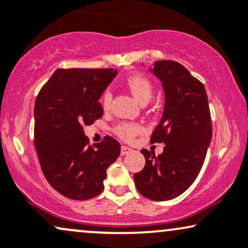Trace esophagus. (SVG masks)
<instances>
[{"label":"esophagus","instance_id":"esophagus-1","mask_svg":"<svg viewBox=\"0 0 248 248\" xmlns=\"http://www.w3.org/2000/svg\"><path fill=\"white\" fill-rule=\"evenodd\" d=\"M130 152H133V149H131V147H129V146H124V145H122L121 146V155H129Z\"/></svg>","mask_w":248,"mask_h":248}]
</instances>
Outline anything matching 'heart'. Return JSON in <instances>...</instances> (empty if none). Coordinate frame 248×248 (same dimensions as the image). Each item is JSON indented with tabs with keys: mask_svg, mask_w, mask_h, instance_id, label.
Listing matches in <instances>:
<instances>
[{
	"mask_svg": "<svg viewBox=\"0 0 248 248\" xmlns=\"http://www.w3.org/2000/svg\"><path fill=\"white\" fill-rule=\"evenodd\" d=\"M126 84L133 96L142 104H145L151 99L155 92V86H153L152 81L142 73H134L127 77ZM112 101V93L108 89L104 90L101 97V103L104 108H108L111 105ZM143 128L140 124L136 122H128L124 121L118 124L114 127V133L118 135L120 139L124 140H131L136 135L142 133Z\"/></svg>",
	"mask_w": 248,
	"mask_h": 248,
	"instance_id": "b5f03b06",
	"label": "heart"
}]
</instances>
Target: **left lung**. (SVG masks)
Returning a JSON list of instances; mask_svg holds the SVG:
<instances>
[{"mask_svg": "<svg viewBox=\"0 0 248 248\" xmlns=\"http://www.w3.org/2000/svg\"><path fill=\"white\" fill-rule=\"evenodd\" d=\"M153 74L165 90L164 114L151 143H164L158 156L143 149L145 166L134 175L136 189L156 202L176 198L200 173L212 140V119L205 87L183 65L158 61Z\"/></svg>", "mask_w": 248, "mask_h": 248, "instance_id": "obj_1", "label": "left lung"}]
</instances>
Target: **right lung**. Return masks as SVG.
Wrapping results in <instances>:
<instances>
[{
    "mask_svg": "<svg viewBox=\"0 0 248 248\" xmlns=\"http://www.w3.org/2000/svg\"><path fill=\"white\" fill-rule=\"evenodd\" d=\"M113 68H58L41 88L34 106V145L46 181L66 198L87 200L104 190L106 170L120 155L111 136L89 145L84 124L102 118V93Z\"/></svg>",
    "mask_w": 248,
    "mask_h": 248,
    "instance_id": "right-lung-1",
    "label": "right lung"
}]
</instances>
